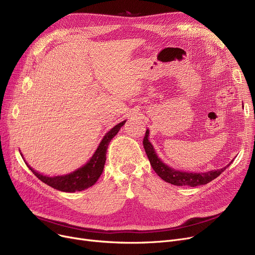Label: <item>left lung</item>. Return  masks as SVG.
Instances as JSON below:
<instances>
[{
    "label": "left lung",
    "instance_id": "left-lung-1",
    "mask_svg": "<svg viewBox=\"0 0 255 255\" xmlns=\"http://www.w3.org/2000/svg\"><path fill=\"white\" fill-rule=\"evenodd\" d=\"M149 129H146L145 135L143 137V148L145 151L146 156H148L150 163L155 170L157 175L161 178L163 181L176 185V186H190V187H196L199 185H206L209 182L216 179L218 176L229 167L232 161L227 164L225 167H222L220 169H214L207 172H188V171H182L177 170L175 168H171L168 165H166L164 162H162L160 158H158L152 143L149 141Z\"/></svg>",
    "mask_w": 255,
    "mask_h": 255
}]
</instances>
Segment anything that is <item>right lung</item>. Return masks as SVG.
Returning a JSON list of instances; mask_svg holds the SVG:
<instances>
[{
    "label": "right lung",
    "instance_id": "1",
    "mask_svg": "<svg viewBox=\"0 0 255 255\" xmlns=\"http://www.w3.org/2000/svg\"><path fill=\"white\" fill-rule=\"evenodd\" d=\"M125 122L126 121H123V122L116 125L114 128H112L107 132L103 139L101 140L96 152L94 153V155L90 159V161L83 167H79L75 171L68 173V175L47 177L34 170L30 165H28V163H26V165L29 166V168L39 180H41L43 183L57 190L64 192H75L88 189L89 187L95 184L101 176L105 164L106 151L107 148H109V144L113 137L116 136L121 127L125 124Z\"/></svg>",
    "mask_w": 255,
    "mask_h": 255
}]
</instances>
